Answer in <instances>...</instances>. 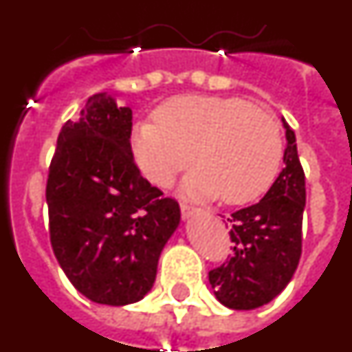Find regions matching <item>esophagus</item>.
I'll use <instances>...</instances> for the list:
<instances>
[{"instance_id": "34e87169", "label": "esophagus", "mask_w": 352, "mask_h": 352, "mask_svg": "<svg viewBox=\"0 0 352 352\" xmlns=\"http://www.w3.org/2000/svg\"><path fill=\"white\" fill-rule=\"evenodd\" d=\"M195 208L190 206L188 203H182V214H183V219H188V217H192V214L195 213Z\"/></svg>"}]
</instances>
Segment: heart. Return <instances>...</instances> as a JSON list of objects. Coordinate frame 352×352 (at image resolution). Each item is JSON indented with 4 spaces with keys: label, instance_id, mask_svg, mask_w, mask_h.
Here are the masks:
<instances>
[{
    "label": "heart",
    "instance_id": "heart-1",
    "mask_svg": "<svg viewBox=\"0 0 352 352\" xmlns=\"http://www.w3.org/2000/svg\"><path fill=\"white\" fill-rule=\"evenodd\" d=\"M132 130V153L149 182L167 186L195 162L185 179L194 197L247 204L268 192L280 170V126L266 111L232 96L170 98Z\"/></svg>",
    "mask_w": 352,
    "mask_h": 352
}]
</instances>
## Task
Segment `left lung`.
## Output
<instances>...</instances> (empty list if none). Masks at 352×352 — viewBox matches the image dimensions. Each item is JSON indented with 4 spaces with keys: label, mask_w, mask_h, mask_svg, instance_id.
Listing matches in <instances>:
<instances>
[{
    "label": "left lung",
    "mask_w": 352,
    "mask_h": 352,
    "mask_svg": "<svg viewBox=\"0 0 352 352\" xmlns=\"http://www.w3.org/2000/svg\"><path fill=\"white\" fill-rule=\"evenodd\" d=\"M284 121L285 167L257 204L227 219L231 257L210 272L214 296L232 310H254L270 303L291 282L301 257L305 173L296 135Z\"/></svg>",
    "instance_id": "8db88e82"
}]
</instances>
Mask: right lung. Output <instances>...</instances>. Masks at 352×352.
<instances>
[{
	"label": "right lung",
	"mask_w": 352,
	"mask_h": 352,
	"mask_svg": "<svg viewBox=\"0 0 352 352\" xmlns=\"http://www.w3.org/2000/svg\"><path fill=\"white\" fill-rule=\"evenodd\" d=\"M130 135L132 109L105 93L89 96L58 135L45 188L61 270L88 300L113 307L151 291L162 248L179 223L178 201L141 176Z\"/></svg>",
	"instance_id": "1"
}]
</instances>
